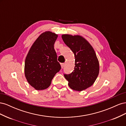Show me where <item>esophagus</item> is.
Returning <instances> with one entry per match:
<instances>
[{
  "instance_id": "34e87169",
  "label": "esophagus",
  "mask_w": 126,
  "mask_h": 126,
  "mask_svg": "<svg viewBox=\"0 0 126 126\" xmlns=\"http://www.w3.org/2000/svg\"><path fill=\"white\" fill-rule=\"evenodd\" d=\"M64 63H61V67H62V68H63L64 67Z\"/></svg>"
}]
</instances>
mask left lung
Instances as JSON below:
<instances>
[{"mask_svg": "<svg viewBox=\"0 0 126 126\" xmlns=\"http://www.w3.org/2000/svg\"><path fill=\"white\" fill-rule=\"evenodd\" d=\"M62 39L75 55V68L64 74L71 89L81 91L92 86L99 72V64L91 45L81 36L63 35Z\"/></svg>", "mask_w": 126, "mask_h": 126, "instance_id": "1", "label": "left lung"}]
</instances>
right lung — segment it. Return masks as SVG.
<instances>
[{
  "label": "right lung",
  "instance_id": "add662e5",
  "mask_svg": "<svg viewBox=\"0 0 126 126\" xmlns=\"http://www.w3.org/2000/svg\"><path fill=\"white\" fill-rule=\"evenodd\" d=\"M57 37L58 35L50 32L42 33L26 56L25 75L28 83L36 90L47 89L61 69L54 49Z\"/></svg>",
  "mask_w": 126,
  "mask_h": 126
}]
</instances>
